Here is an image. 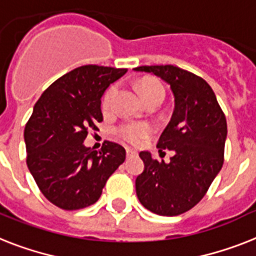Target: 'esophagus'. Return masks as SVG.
<instances>
[{"instance_id":"esophagus-1","label":"esophagus","mask_w":256,"mask_h":256,"mask_svg":"<svg viewBox=\"0 0 256 256\" xmlns=\"http://www.w3.org/2000/svg\"><path fill=\"white\" fill-rule=\"evenodd\" d=\"M126 154H128V156H134L136 155V151L132 148H126Z\"/></svg>"}]
</instances>
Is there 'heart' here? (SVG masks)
Instances as JSON below:
<instances>
[{
	"instance_id": "1",
	"label": "heart",
	"mask_w": 256,
	"mask_h": 256,
	"mask_svg": "<svg viewBox=\"0 0 256 256\" xmlns=\"http://www.w3.org/2000/svg\"><path fill=\"white\" fill-rule=\"evenodd\" d=\"M140 93L146 102L150 100L156 98V97H164V88L163 85L156 80H144L139 85ZM118 86L116 84L109 86L102 98V108L104 110H109L113 106L114 98L117 96ZM151 128L146 124H139V122H128V124H121L118 128L117 132L122 139L128 140L130 143H138L146 136H148Z\"/></svg>"
}]
</instances>
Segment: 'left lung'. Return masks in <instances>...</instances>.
Segmentation results:
<instances>
[{
    "instance_id": "1",
    "label": "left lung",
    "mask_w": 256,
    "mask_h": 256,
    "mask_svg": "<svg viewBox=\"0 0 256 256\" xmlns=\"http://www.w3.org/2000/svg\"><path fill=\"white\" fill-rule=\"evenodd\" d=\"M134 70L160 78L170 85L175 108L158 148L172 150L170 163L139 156L144 170L135 180L143 206L159 216H178L201 201L224 164L228 124L210 85L175 66H143Z\"/></svg>"
}]
</instances>
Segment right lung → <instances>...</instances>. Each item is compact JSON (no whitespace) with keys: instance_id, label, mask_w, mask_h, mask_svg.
I'll use <instances>...</instances> for the list:
<instances>
[{"instance_id":"1","label":"right lung","mask_w":256,"mask_h":256,"mask_svg":"<svg viewBox=\"0 0 256 256\" xmlns=\"http://www.w3.org/2000/svg\"><path fill=\"white\" fill-rule=\"evenodd\" d=\"M126 72L82 66L58 78L35 104L24 128L27 167L46 198L64 210L93 205L126 159L118 143L106 140L98 152L84 144L104 120V92Z\"/></svg>"}]
</instances>
